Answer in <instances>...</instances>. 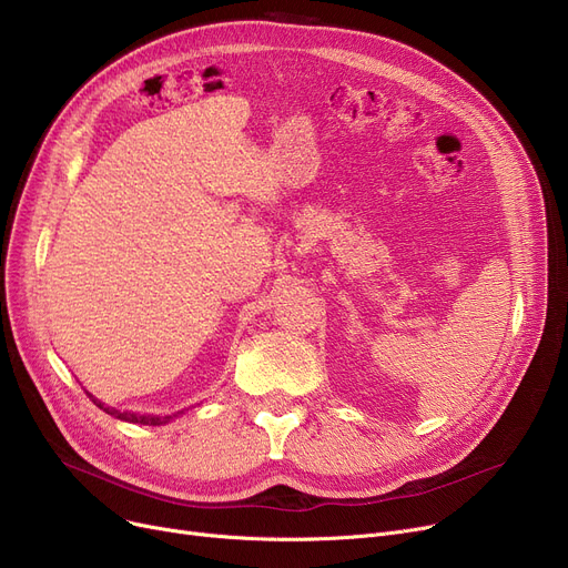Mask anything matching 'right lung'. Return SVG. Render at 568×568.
<instances>
[{
    "label": "right lung",
    "instance_id": "1",
    "mask_svg": "<svg viewBox=\"0 0 568 568\" xmlns=\"http://www.w3.org/2000/svg\"><path fill=\"white\" fill-rule=\"evenodd\" d=\"M89 396V394H87ZM92 398L105 414H112V416H116V419H122V422H131V424H144V426H161V424H168L170 419H174V416L179 414H170V416H140V414H131V412H119V409H114V407H105L101 400H97L94 396H89Z\"/></svg>",
    "mask_w": 568,
    "mask_h": 568
}]
</instances>
